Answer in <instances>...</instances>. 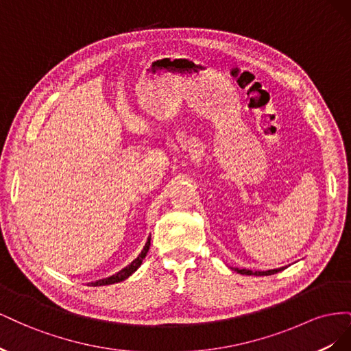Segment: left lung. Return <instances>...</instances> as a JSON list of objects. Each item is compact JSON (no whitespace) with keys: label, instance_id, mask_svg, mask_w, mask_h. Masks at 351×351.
<instances>
[{"label":"left lung","instance_id":"8db88e82","mask_svg":"<svg viewBox=\"0 0 351 351\" xmlns=\"http://www.w3.org/2000/svg\"><path fill=\"white\" fill-rule=\"evenodd\" d=\"M236 272L243 274V275H256V277H262V275H272V274H277L280 271H282V268L280 269H269V271H249V269H239V268H232Z\"/></svg>","mask_w":351,"mask_h":351}]
</instances>
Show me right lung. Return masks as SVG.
I'll return each instance as SVG.
<instances>
[{"label": "right lung", "instance_id": "1", "mask_svg": "<svg viewBox=\"0 0 351 351\" xmlns=\"http://www.w3.org/2000/svg\"><path fill=\"white\" fill-rule=\"evenodd\" d=\"M149 246H151V237L147 239V241H146V244H145V247H143L142 253L129 265V267H125L124 269H121L120 272H117L115 275H111V277H108V278L95 281V282H92V285H95V287H98V285H108V284H115V282H120V281H124L125 278H129L130 275L142 265V261L145 259L147 250H149Z\"/></svg>", "mask_w": 351, "mask_h": 351}]
</instances>
